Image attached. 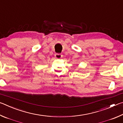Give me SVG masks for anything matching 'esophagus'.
<instances>
[{"instance_id": "34e87169", "label": "esophagus", "mask_w": 123, "mask_h": 123, "mask_svg": "<svg viewBox=\"0 0 123 123\" xmlns=\"http://www.w3.org/2000/svg\"><path fill=\"white\" fill-rule=\"evenodd\" d=\"M55 57L56 59H61V58H62V55L61 54H56L55 55Z\"/></svg>"}]
</instances>
